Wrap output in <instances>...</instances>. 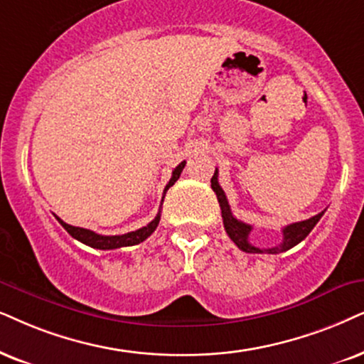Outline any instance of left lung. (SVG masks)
Returning <instances> with one entry per match:
<instances>
[{"label": "left lung", "mask_w": 364, "mask_h": 364, "mask_svg": "<svg viewBox=\"0 0 364 364\" xmlns=\"http://www.w3.org/2000/svg\"><path fill=\"white\" fill-rule=\"evenodd\" d=\"M211 188H213V191L216 193V198H218L220 208H222L223 227L227 230L228 237L232 238L233 243H235L240 250L247 252V254H280V252H285L289 250V248L296 247L297 243H301L307 235H309L311 230L316 227V223L319 222L321 216H323L326 211V210L321 211V213H317L309 220H304V222L287 225V227L282 230L284 238L280 245H275L272 248H259V247H254L250 242H248V235H250L252 232V225L243 223L232 215L227 196H225V191L222 190V186H220L218 183V169H215L213 178H211Z\"/></svg>", "instance_id": "1"}]
</instances>
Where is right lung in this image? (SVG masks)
I'll use <instances>...</instances> for the list:
<instances>
[{"label":"right lung","instance_id":"1","mask_svg":"<svg viewBox=\"0 0 364 364\" xmlns=\"http://www.w3.org/2000/svg\"><path fill=\"white\" fill-rule=\"evenodd\" d=\"M185 164H186V161H183V163H179L178 166L174 168L173 176H171V179H169L166 188H164V195H166V191L169 190V188H171L174 183L178 181L179 174H181L183 168H185ZM164 195H163V200H164ZM57 220H58V223L62 225V227L65 228L73 238H75V240L85 243V245H89L92 248H99V250H114V248L132 247V245H137V243L144 242L146 238H148L151 233L154 232L156 227L159 225L161 211H158L156 218L151 223L146 225V227L136 230V232L124 233V235H99V233L92 232V230L80 228V227H72V225H68V223L63 222V220H60L58 216H57Z\"/></svg>","mask_w":364,"mask_h":364}]
</instances>
